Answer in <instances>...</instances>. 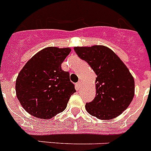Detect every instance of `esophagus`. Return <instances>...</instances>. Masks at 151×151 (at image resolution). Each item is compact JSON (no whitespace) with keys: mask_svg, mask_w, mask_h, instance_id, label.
I'll list each match as a JSON object with an SVG mask.
<instances>
[{"mask_svg":"<svg viewBox=\"0 0 151 151\" xmlns=\"http://www.w3.org/2000/svg\"><path fill=\"white\" fill-rule=\"evenodd\" d=\"M81 81H79L77 83V88H81Z\"/></svg>","mask_w":151,"mask_h":151,"instance_id":"obj_1","label":"esophagus"}]
</instances>
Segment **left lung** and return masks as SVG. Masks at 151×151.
I'll use <instances>...</instances> for the list:
<instances>
[{
	"label": "left lung",
	"instance_id": "obj_1",
	"mask_svg": "<svg viewBox=\"0 0 151 151\" xmlns=\"http://www.w3.org/2000/svg\"><path fill=\"white\" fill-rule=\"evenodd\" d=\"M73 50L97 75L96 95L85 105L88 113L99 119H111L119 116L134 96V79L128 68L106 46L74 47Z\"/></svg>",
	"mask_w": 151,
	"mask_h": 151
}]
</instances>
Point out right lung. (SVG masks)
Segmentation results:
<instances>
[{
  "label": "right lung",
  "instance_id": "right-lung-1",
  "mask_svg": "<svg viewBox=\"0 0 151 151\" xmlns=\"http://www.w3.org/2000/svg\"><path fill=\"white\" fill-rule=\"evenodd\" d=\"M70 48L48 47L27 62L16 80V95L24 109L37 118L51 119L67 108L76 92L70 73L61 63Z\"/></svg>",
  "mask_w": 151,
  "mask_h": 151
}]
</instances>
